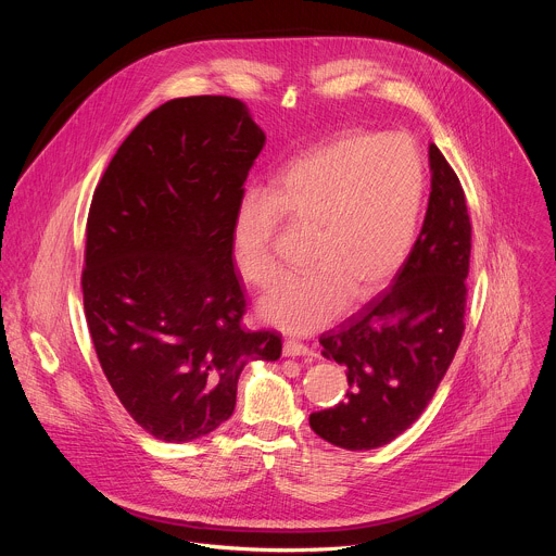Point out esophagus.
<instances>
[{
	"mask_svg": "<svg viewBox=\"0 0 556 556\" xmlns=\"http://www.w3.org/2000/svg\"><path fill=\"white\" fill-rule=\"evenodd\" d=\"M283 356L294 358V356H316L312 348L296 343V341H283Z\"/></svg>",
	"mask_w": 556,
	"mask_h": 556,
	"instance_id": "1",
	"label": "esophagus"
}]
</instances>
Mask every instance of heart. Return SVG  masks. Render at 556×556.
<instances>
[{"mask_svg":"<svg viewBox=\"0 0 556 556\" xmlns=\"http://www.w3.org/2000/svg\"><path fill=\"white\" fill-rule=\"evenodd\" d=\"M425 195V167L405 134H354L303 153L273 193L247 191L232 217V262L255 288L279 268L270 251L279 213L309 228L305 270L260 301V319L290 334L330 326L345 303L378 292L407 262Z\"/></svg>","mask_w":556,"mask_h":556,"instance_id":"obj_1","label":"heart"}]
</instances>
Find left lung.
Returning a JSON list of instances; mask_svg holds the SVG:
<instances>
[{
    "label": "left lung",
    "mask_w": 556,
    "mask_h": 556,
    "mask_svg": "<svg viewBox=\"0 0 556 556\" xmlns=\"http://www.w3.org/2000/svg\"><path fill=\"white\" fill-rule=\"evenodd\" d=\"M431 193L418 240L389 288L321 334L324 356L345 367V401L309 414L334 446L369 451L407 431L444 378L464 332L470 219L464 189L429 144Z\"/></svg>",
    "instance_id": "obj_1"
}]
</instances>
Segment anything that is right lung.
Masks as SVG:
<instances>
[{"mask_svg":"<svg viewBox=\"0 0 556 556\" xmlns=\"http://www.w3.org/2000/svg\"><path fill=\"white\" fill-rule=\"evenodd\" d=\"M264 129L230 97L174 99L118 147L88 215L86 319L99 363L153 438L191 442L226 422L251 361L281 337L242 328L232 217Z\"/></svg>","mask_w":556,"mask_h":556,"instance_id":"obj_1","label":"right lung"}]
</instances>
